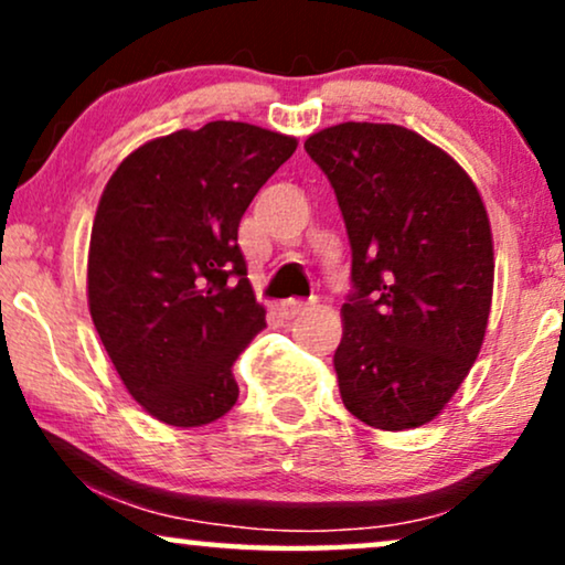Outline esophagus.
<instances>
[{
    "instance_id": "esophagus-1",
    "label": "esophagus",
    "mask_w": 565,
    "mask_h": 565,
    "mask_svg": "<svg viewBox=\"0 0 565 565\" xmlns=\"http://www.w3.org/2000/svg\"><path fill=\"white\" fill-rule=\"evenodd\" d=\"M308 306L311 303H306V300H282L280 306V313L285 316V319H296L298 313H303V311H308Z\"/></svg>"
}]
</instances>
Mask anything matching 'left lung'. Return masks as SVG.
Returning <instances> with one entry per match:
<instances>
[{"label": "left lung", "mask_w": 565, "mask_h": 565, "mask_svg": "<svg viewBox=\"0 0 565 565\" xmlns=\"http://www.w3.org/2000/svg\"><path fill=\"white\" fill-rule=\"evenodd\" d=\"M306 151L334 188L352 246V296L334 352L347 412L375 429L435 419L481 352L493 238L466 169L393 122H339Z\"/></svg>", "instance_id": "1"}]
</instances>
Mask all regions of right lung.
<instances>
[{"instance_id":"obj_1","label":"right lung","mask_w":565,"mask_h":565,"mask_svg":"<svg viewBox=\"0 0 565 565\" xmlns=\"http://www.w3.org/2000/svg\"><path fill=\"white\" fill-rule=\"evenodd\" d=\"M296 146L213 120L138 146L107 180L89 238V313L122 385L153 419L203 427L236 404L231 367L267 327L238 223Z\"/></svg>"}]
</instances>
